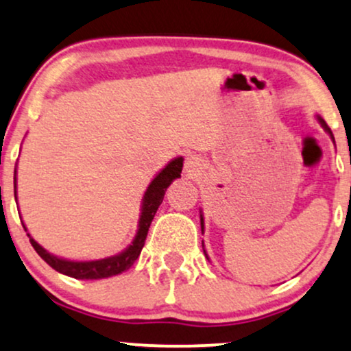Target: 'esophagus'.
<instances>
[{
    "instance_id": "esophagus-1",
    "label": "esophagus",
    "mask_w": 351,
    "mask_h": 351,
    "mask_svg": "<svg viewBox=\"0 0 351 351\" xmlns=\"http://www.w3.org/2000/svg\"><path fill=\"white\" fill-rule=\"evenodd\" d=\"M185 167L189 169V171H193V169L197 167V160L193 159V158H191V159H187V164H185Z\"/></svg>"
}]
</instances>
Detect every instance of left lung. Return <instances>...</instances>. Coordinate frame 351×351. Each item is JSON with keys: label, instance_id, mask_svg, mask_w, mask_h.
<instances>
[{"label": "left lung", "instance_id": "8db88e82", "mask_svg": "<svg viewBox=\"0 0 351 351\" xmlns=\"http://www.w3.org/2000/svg\"><path fill=\"white\" fill-rule=\"evenodd\" d=\"M319 121H320V125H322V126L325 128V131H327V133H328V134H330V136H332V139H333V134H332L330 128H328V125H327V123H325L322 118H319ZM200 225H202V232H204V218H202V215H200Z\"/></svg>", "mask_w": 351, "mask_h": 351}]
</instances>
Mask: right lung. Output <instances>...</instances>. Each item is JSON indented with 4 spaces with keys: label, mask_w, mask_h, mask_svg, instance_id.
<instances>
[{
    "label": "right lung",
    "mask_w": 351,
    "mask_h": 351,
    "mask_svg": "<svg viewBox=\"0 0 351 351\" xmlns=\"http://www.w3.org/2000/svg\"><path fill=\"white\" fill-rule=\"evenodd\" d=\"M182 158H177L169 162L162 171L159 172V176H156V179L152 180L147 187L146 193H144L143 199V208H141V218H139V228L136 233L133 243L125 251H121L119 254L114 256L105 258V259H97V261H67V259H60L53 254L47 253L43 246H39L37 243L29 238L32 248L36 250V253L47 263L49 266L53 267L59 273L70 276V278L75 279H101V278H110V276H117L123 271L130 269L133 266V263L138 259L139 253H141L144 241H146L147 230H149L152 218H154L156 212H158L159 205L162 204L164 193L166 189L172 184V180L180 177L182 172ZM14 197H16V171H14ZM26 230V226H24ZM29 237V234H27Z\"/></svg>",
    "instance_id": "1"
}]
</instances>
